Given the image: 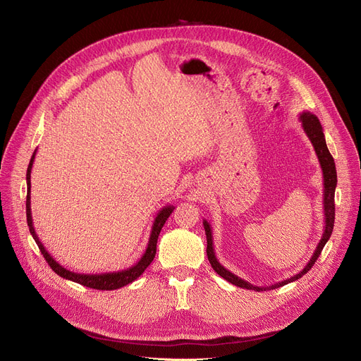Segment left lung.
I'll return each mask as SVG.
<instances>
[{
	"instance_id": "1",
	"label": "left lung",
	"mask_w": 361,
	"mask_h": 361,
	"mask_svg": "<svg viewBox=\"0 0 361 361\" xmlns=\"http://www.w3.org/2000/svg\"><path fill=\"white\" fill-rule=\"evenodd\" d=\"M300 123L302 130H305L306 136L309 137V140L312 142L314 152L317 155L320 168H322V174H324V215H325V226H324V234H322L320 241L317 243V247L314 250V253L312 255L310 260L307 262V264L302 271H300L298 274H295L294 276H290L288 279H283L281 282L274 283L271 287H257L253 286V283L241 279L240 276H237L235 274L230 272L226 268H224L222 264L218 262L216 256H215V249H214V235H212V226L211 224L207 222L206 219H203V226H204V233H206V240H207V247H206V255L207 259H209V263L212 264L214 271L222 276L224 279H226L228 282H231L233 286L245 288V290H255V291H267V290H275L279 288L286 283L294 282L297 279H300L302 275L307 274L312 267L314 264V262L317 260V257L320 256L322 250H324L325 244L328 243L332 231H334V221H335V187H336V168H335V162L334 158L331 155V152L326 146V140H325V135H324V128H322V124L319 121V118L314 116V114L305 111L300 114Z\"/></svg>"
}]
</instances>
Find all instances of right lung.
<instances>
[{
	"instance_id": "1",
	"label": "right lung",
	"mask_w": 361,
	"mask_h": 361,
	"mask_svg": "<svg viewBox=\"0 0 361 361\" xmlns=\"http://www.w3.org/2000/svg\"><path fill=\"white\" fill-rule=\"evenodd\" d=\"M35 155H36V150L33 152V155L30 158L29 166H27V173H26V183H27V196H26V216H27V225H29V231L33 237V240L36 241L37 247H39L41 253L44 255L45 260L48 262V264L51 267V269L56 274L60 275L64 279L73 281V282H78L80 286L93 288V290H117L121 288L124 286H128L133 281H136L152 263L154 260L155 255H157V243H158V237L159 233L162 230V226L165 224V221L168 219V216L173 214V211L176 207L173 204H166L164 206L162 209L157 214V218L154 221V225H152V231L149 235V241L146 245V250L142 255V257L139 259V262H136L133 267L123 269V271H117V272H105V274H78V272H73L61 264L56 262L44 247V244L41 243L39 237H37L36 231H35V226H33V221H32V209H30V173H32V166H33V161H35Z\"/></svg>"
}]
</instances>
